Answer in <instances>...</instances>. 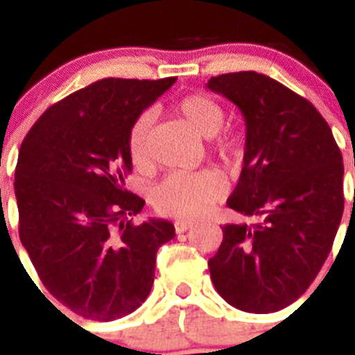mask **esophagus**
<instances>
[{
    "label": "esophagus",
    "instance_id": "esophagus-1",
    "mask_svg": "<svg viewBox=\"0 0 355 355\" xmlns=\"http://www.w3.org/2000/svg\"><path fill=\"white\" fill-rule=\"evenodd\" d=\"M193 227V222H184V220H180V222H175L174 224V229H175V233H187L188 229H192Z\"/></svg>",
    "mask_w": 355,
    "mask_h": 355
}]
</instances>
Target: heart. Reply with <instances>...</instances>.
I'll return each mask as SVG.
<instances>
[{
  "label": "heart",
  "mask_w": 355,
  "mask_h": 355,
  "mask_svg": "<svg viewBox=\"0 0 355 355\" xmlns=\"http://www.w3.org/2000/svg\"><path fill=\"white\" fill-rule=\"evenodd\" d=\"M175 112L202 139H213L220 133L225 121V108L209 94L184 96ZM155 115L150 112L140 115L133 122L128 137L130 158L137 168H146L150 163ZM213 155L224 163L236 162L241 156V140L238 135L222 137L213 144ZM225 193V184L215 172L184 174L175 172L156 184L150 193V202L156 211L174 218H197L211 209L216 200Z\"/></svg>",
  "instance_id": "b5f03b06"
}]
</instances>
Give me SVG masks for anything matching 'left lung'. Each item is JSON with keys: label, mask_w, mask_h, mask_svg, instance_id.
<instances>
[{"label": "left lung", "mask_w": 355, "mask_h": 355, "mask_svg": "<svg viewBox=\"0 0 355 355\" xmlns=\"http://www.w3.org/2000/svg\"><path fill=\"white\" fill-rule=\"evenodd\" d=\"M240 108L245 153L227 206L256 224L222 227L208 261L222 299L247 313L290 306L315 281L343 215V158L325 119L283 83L254 71L206 83Z\"/></svg>", "instance_id": "1"}]
</instances>
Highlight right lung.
I'll use <instances>...</instances> for the list:
<instances>
[{
    "instance_id": "1",
    "label": "right lung",
    "mask_w": 355,
    "mask_h": 355,
    "mask_svg": "<svg viewBox=\"0 0 355 355\" xmlns=\"http://www.w3.org/2000/svg\"><path fill=\"white\" fill-rule=\"evenodd\" d=\"M178 78H105L42 114L15 167L19 238L49 293L76 315L110 322L149 295L172 222L135 225L146 200L128 192V137Z\"/></svg>"
}]
</instances>
